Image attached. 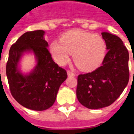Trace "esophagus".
Listing matches in <instances>:
<instances>
[{"label":"esophagus","instance_id":"esophagus-1","mask_svg":"<svg viewBox=\"0 0 134 134\" xmlns=\"http://www.w3.org/2000/svg\"><path fill=\"white\" fill-rule=\"evenodd\" d=\"M67 73H68V75H69V76H71V77H74V76H75V73H74L73 71H70V70H69V71H67Z\"/></svg>","mask_w":134,"mask_h":134}]
</instances>
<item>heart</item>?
Here are the masks:
<instances>
[{"label":"heart","instance_id":"1","mask_svg":"<svg viewBox=\"0 0 134 134\" xmlns=\"http://www.w3.org/2000/svg\"><path fill=\"white\" fill-rule=\"evenodd\" d=\"M51 52L55 61L65 65L73 54L76 65L83 71H91L98 67L104 59L106 44L97 35L82 30H71L64 34L60 42L51 44Z\"/></svg>","mask_w":134,"mask_h":134}]
</instances>
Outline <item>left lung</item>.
Masks as SVG:
<instances>
[{
  "label": "left lung",
  "mask_w": 134,
  "mask_h": 134,
  "mask_svg": "<svg viewBox=\"0 0 134 134\" xmlns=\"http://www.w3.org/2000/svg\"><path fill=\"white\" fill-rule=\"evenodd\" d=\"M107 53L102 65L97 69L77 76L76 94L80 104L89 109L111 105L120 96L129 81V54L117 36L101 34Z\"/></svg>",
  "instance_id": "obj_1"
}]
</instances>
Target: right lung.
Here are the masks:
<instances>
[{
	"mask_svg": "<svg viewBox=\"0 0 134 134\" xmlns=\"http://www.w3.org/2000/svg\"><path fill=\"white\" fill-rule=\"evenodd\" d=\"M43 30L24 34L11 46L6 73L10 92L15 100L26 108L45 110L55 102L60 85L67 78L66 71L54 63L49 52ZM32 50L37 65L29 75L18 70L19 59L24 52Z\"/></svg>",
	"mask_w": 134,
	"mask_h": 134,
	"instance_id": "1",
	"label": "right lung"
}]
</instances>
